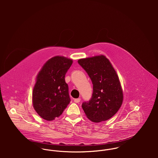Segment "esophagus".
<instances>
[{"label":"esophagus","mask_w":158,"mask_h":158,"mask_svg":"<svg viewBox=\"0 0 158 158\" xmlns=\"http://www.w3.org/2000/svg\"><path fill=\"white\" fill-rule=\"evenodd\" d=\"M80 100H81V99H80V98H75V99H74V102H75V103H79V102H80Z\"/></svg>","instance_id":"obj_1"}]
</instances>
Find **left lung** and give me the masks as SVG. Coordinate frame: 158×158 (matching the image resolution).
Masks as SVG:
<instances>
[{
	"mask_svg": "<svg viewBox=\"0 0 158 158\" xmlns=\"http://www.w3.org/2000/svg\"><path fill=\"white\" fill-rule=\"evenodd\" d=\"M78 63L87 72L93 84L90 100L82 104L86 117L95 123L110 119L118 111L123 99L115 70L104 55L80 59Z\"/></svg>",
	"mask_w": 158,
	"mask_h": 158,
	"instance_id": "8db88e82",
	"label": "left lung"
}]
</instances>
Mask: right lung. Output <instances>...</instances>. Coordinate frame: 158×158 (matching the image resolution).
Instances as JSON below:
<instances>
[{
  "label": "right lung",
  "instance_id": "right-lung-1",
  "mask_svg": "<svg viewBox=\"0 0 158 158\" xmlns=\"http://www.w3.org/2000/svg\"><path fill=\"white\" fill-rule=\"evenodd\" d=\"M72 63L68 58L54 56L45 63L36 77L32 94L33 106L45 120L60 117L70 102L65 75Z\"/></svg>",
  "mask_w": 158,
  "mask_h": 158
}]
</instances>
